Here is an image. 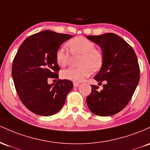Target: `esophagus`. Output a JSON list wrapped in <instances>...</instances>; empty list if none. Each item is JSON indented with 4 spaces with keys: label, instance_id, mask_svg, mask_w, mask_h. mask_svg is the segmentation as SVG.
I'll list each match as a JSON object with an SVG mask.
<instances>
[{
    "label": "esophagus",
    "instance_id": "34e87169",
    "mask_svg": "<svg viewBox=\"0 0 150 150\" xmlns=\"http://www.w3.org/2000/svg\"><path fill=\"white\" fill-rule=\"evenodd\" d=\"M73 84H74V87H75V88L76 87H78L79 86V83H76V82H74Z\"/></svg>",
    "mask_w": 150,
    "mask_h": 150
}]
</instances>
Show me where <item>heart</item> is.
<instances>
[{"label":"heart","instance_id":"obj_1","mask_svg":"<svg viewBox=\"0 0 150 150\" xmlns=\"http://www.w3.org/2000/svg\"><path fill=\"white\" fill-rule=\"evenodd\" d=\"M70 52L73 54H81V67H70L63 70L61 76L63 79L74 82H81L89 76L91 70L97 71L103 65L104 56L100 50L96 48L91 40L83 36H76L71 39L66 44ZM55 61L61 67H64L69 61V53L64 47H59L55 52Z\"/></svg>","mask_w":150,"mask_h":150}]
</instances>
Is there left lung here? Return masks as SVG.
<instances>
[{
	"label": "left lung",
	"instance_id": "8db88e82",
	"mask_svg": "<svg viewBox=\"0 0 150 150\" xmlns=\"http://www.w3.org/2000/svg\"><path fill=\"white\" fill-rule=\"evenodd\" d=\"M100 47L103 65L94 77L103 89L91 86L86 98L89 110L99 116H109L122 110L132 98L139 81V66L134 50L123 39L114 33L87 36Z\"/></svg>",
	"mask_w": 150,
	"mask_h": 150
}]
</instances>
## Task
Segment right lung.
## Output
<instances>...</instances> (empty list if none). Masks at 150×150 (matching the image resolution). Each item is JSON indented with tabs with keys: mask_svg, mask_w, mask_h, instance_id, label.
<instances>
[{
	"mask_svg": "<svg viewBox=\"0 0 150 150\" xmlns=\"http://www.w3.org/2000/svg\"><path fill=\"white\" fill-rule=\"evenodd\" d=\"M72 35L45 30L30 35L14 57L12 76L17 93L28 110L37 115H52L63 107L73 88L69 80H59L54 86L48 78L58 79L59 67L55 52Z\"/></svg>",
	"mask_w": 150,
	"mask_h": 150,
	"instance_id": "add662e5",
	"label": "right lung"
}]
</instances>
